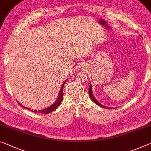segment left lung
I'll return each mask as SVG.
<instances>
[{
	"label": "left lung",
	"instance_id": "1",
	"mask_svg": "<svg viewBox=\"0 0 151 151\" xmlns=\"http://www.w3.org/2000/svg\"><path fill=\"white\" fill-rule=\"evenodd\" d=\"M88 94H89V95H90L91 99L92 100H93V101L94 102H95L96 104L98 105V106H100V107H101V108H104L111 109L110 108H108V107H106V106H103V105H101V104H99V103L97 101V99H96L94 97V96H93V93H92V88H91V84H90V88H89V91H88Z\"/></svg>",
	"mask_w": 151,
	"mask_h": 151
}]
</instances>
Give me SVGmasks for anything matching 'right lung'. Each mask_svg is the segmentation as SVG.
I'll use <instances>...</instances> for the list:
<instances>
[{"label": "right lung", "mask_w": 151, "mask_h": 151, "mask_svg": "<svg viewBox=\"0 0 151 151\" xmlns=\"http://www.w3.org/2000/svg\"><path fill=\"white\" fill-rule=\"evenodd\" d=\"M67 82V80L65 81V82L64 83H63V85H62V86H61L60 91V92H59V95H58V97L57 98V99H56V101L55 103H54V104H52L51 106L48 107V108H45V109H43V110H39V111H37V110H31L30 111H31V112H39V113L49 114V113H50V112H52V111L55 110L58 107L60 106V104H61V102H62L63 97V86H64V84H65V82ZM18 104H19V102H18ZM19 106H22L21 104H19ZM22 107H23V108H25V107H24V106H22ZM27 109H28V110H30L29 108H27Z\"/></svg>", "instance_id": "obj_1"}]
</instances>
